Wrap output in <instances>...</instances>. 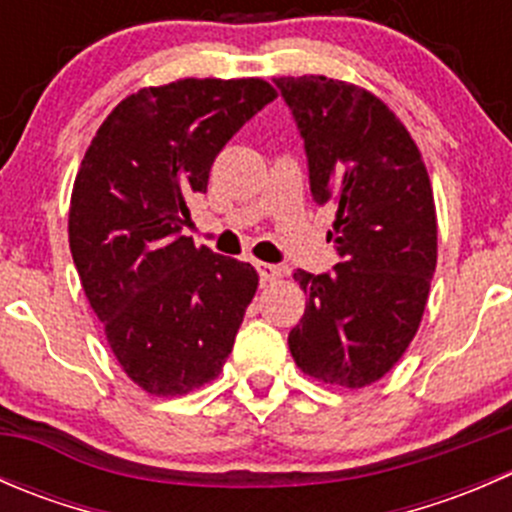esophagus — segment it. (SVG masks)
Returning <instances> with one entry per match:
<instances>
[{"label": "esophagus", "mask_w": 512, "mask_h": 512, "mask_svg": "<svg viewBox=\"0 0 512 512\" xmlns=\"http://www.w3.org/2000/svg\"><path fill=\"white\" fill-rule=\"evenodd\" d=\"M257 272H260L262 285H267V282H277L282 275H285V272H282V267L267 265V262H260V265H257Z\"/></svg>", "instance_id": "esophagus-1"}]
</instances>
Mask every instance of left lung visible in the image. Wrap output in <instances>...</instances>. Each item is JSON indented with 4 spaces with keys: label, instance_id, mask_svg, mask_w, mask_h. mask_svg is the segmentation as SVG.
<instances>
[{
    "label": "left lung",
    "instance_id": "left-lung-1",
    "mask_svg": "<svg viewBox=\"0 0 512 512\" xmlns=\"http://www.w3.org/2000/svg\"><path fill=\"white\" fill-rule=\"evenodd\" d=\"M314 203H334L332 272L297 270L307 309L289 332L304 374L361 389L409 349L436 272V205L414 138L381 98L327 76H282Z\"/></svg>",
    "mask_w": 512,
    "mask_h": 512
}]
</instances>
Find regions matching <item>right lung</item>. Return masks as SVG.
Wrapping results in <instances>:
<instances>
[{"mask_svg": "<svg viewBox=\"0 0 512 512\" xmlns=\"http://www.w3.org/2000/svg\"><path fill=\"white\" fill-rule=\"evenodd\" d=\"M262 79H180L123 98L81 160L69 247L133 384L183 396L223 371L257 292L250 262L195 247L188 203L225 143L275 101Z\"/></svg>", "mask_w": 512, "mask_h": 512, "instance_id": "1", "label": "right lung"}]
</instances>
